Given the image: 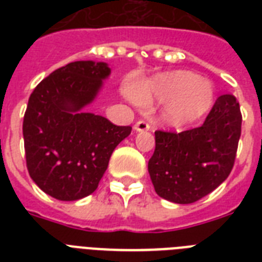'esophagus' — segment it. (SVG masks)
<instances>
[{"label":"esophagus","mask_w":262,"mask_h":262,"mask_svg":"<svg viewBox=\"0 0 262 262\" xmlns=\"http://www.w3.org/2000/svg\"><path fill=\"white\" fill-rule=\"evenodd\" d=\"M151 129V125L147 122V121H137L135 125V130L137 132H144V130H149Z\"/></svg>","instance_id":"34e87169"}]
</instances>
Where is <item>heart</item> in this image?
Wrapping results in <instances>:
<instances>
[{"mask_svg": "<svg viewBox=\"0 0 262 262\" xmlns=\"http://www.w3.org/2000/svg\"><path fill=\"white\" fill-rule=\"evenodd\" d=\"M132 95L136 102L145 107L166 103L164 117L175 126L201 118L211 110L215 100L212 84L187 71L168 72L139 81L132 87Z\"/></svg>", "mask_w": 262, "mask_h": 262, "instance_id": "b5f03b06", "label": "heart"}]
</instances>
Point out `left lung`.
Masks as SVG:
<instances>
[{"label": "left lung", "instance_id": "left-lung-1", "mask_svg": "<svg viewBox=\"0 0 262 262\" xmlns=\"http://www.w3.org/2000/svg\"><path fill=\"white\" fill-rule=\"evenodd\" d=\"M242 114L234 95H222L200 127L155 132L148 162L155 191L177 204L199 201L224 182L235 163Z\"/></svg>", "mask_w": 262, "mask_h": 262}]
</instances>
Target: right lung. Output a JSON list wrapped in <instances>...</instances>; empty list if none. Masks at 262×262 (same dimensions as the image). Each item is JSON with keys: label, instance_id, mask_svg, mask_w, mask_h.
<instances>
[{"label": "right lung", "instance_id": "1", "mask_svg": "<svg viewBox=\"0 0 262 262\" xmlns=\"http://www.w3.org/2000/svg\"><path fill=\"white\" fill-rule=\"evenodd\" d=\"M108 75L107 63L76 61L43 79L28 99L23 121L27 168L54 199L75 201L94 193L115 147L130 135L132 126L83 111Z\"/></svg>", "mask_w": 262, "mask_h": 262}]
</instances>
